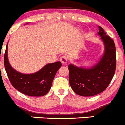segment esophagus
Returning <instances> with one entry per match:
<instances>
[{
    "mask_svg": "<svg viewBox=\"0 0 125 125\" xmlns=\"http://www.w3.org/2000/svg\"><path fill=\"white\" fill-rule=\"evenodd\" d=\"M60 60L62 63V64H66L67 63V62H68V58H67L66 56L63 55L60 57Z\"/></svg>",
    "mask_w": 125,
    "mask_h": 125,
    "instance_id": "obj_1",
    "label": "esophagus"
}]
</instances>
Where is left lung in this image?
<instances>
[{
	"mask_svg": "<svg viewBox=\"0 0 125 125\" xmlns=\"http://www.w3.org/2000/svg\"><path fill=\"white\" fill-rule=\"evenodd\" d=\"M97 34L104 45V52L99 61L89 68L68 65L69 82L73 91L81 96L89 97L106 89L112 80L116 69V50L112 39L104 29L98 27Z\"/></svg>",
	"mask_w": 125,
	"mask_h": 125,
	"instance_id": "left-lung-1",
	"label": "left lung"
}]
</instances>
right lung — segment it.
<instances>
[{"instance_id":"obj_1","label":"right lung","mask_w":125,"mask_h":125,"mask_svg":"<svg viewBox=\"0 0 125 125\" xmlns=\"http://www.w3.org/2000/svg\"><path fill=\"white\" fill-rule=\"evenodd\" d=\"M4 65L9 80L15 89L29 96L39 97L49 91L55 76L62 66V63L57 62L47 63L40 70L31 74L20 73L12 68L9 63L7 43L4 55Z\"/></svg>"}]
</instances>
